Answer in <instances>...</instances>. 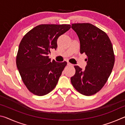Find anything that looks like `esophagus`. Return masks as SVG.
I'll return each mask as SVG.
<instances>
[{
  "mask_svg": "<svg viewBox=\"0 0 125 125\" xmlns=\"http://www.w3.org/2000/svg\"><path fill=\"white\" fill-rule=\"evenodd\" d=\"M67 64H68V65H70V66H72V65H73L72 64H71V63H69V62H68L67 63Z\"/></svg>",
  "mask_w": 125,
  "mask_h": 125,
  "instance_id": "esophagus-1",
  "label": "esophagus"
}]
</instances>
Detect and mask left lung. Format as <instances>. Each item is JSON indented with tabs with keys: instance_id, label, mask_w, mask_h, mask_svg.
<instances>
[{
	"instance_id": "left-lung-1",
	"label": "left lung",
	"mask_w": 125,
	"mask_h": 125,
	"mask_svg": "<svg viewBox=\"0 0 125 125\" xmlns=\"http://www.w3.org/2000/svg\"><path fill=\"white\" fill-rule=\"evenodd\" d=\"M80 41V52L86 55L87 64L84 71L75 65V73L71 83L80 94L93 95L106 83L115 63L113 45L104 31L90 23L72 24Z\"/></svg>"
}]
</instances>
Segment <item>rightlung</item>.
Returning <instances> with one entry per match:
<instances>
[{
    "mask_svg": "<svg viewBox=\"0 0 125 125\" xmlns=\"http://www.w3.org/2000/svg\"><path fill=\"white\" fill-rule=\"evenodd\" d=\"M71 27L69 24H41L23 37L16 65L22 82L32 94L45 95L56 87L67 62H51L48 55L57 47L58 38Z\"/></svg>",
    "mask_w": 125,
    "mask_h": 125,
    "instance_id": "right-lung-1",
    "label": "right lung"
}]
</instances>
